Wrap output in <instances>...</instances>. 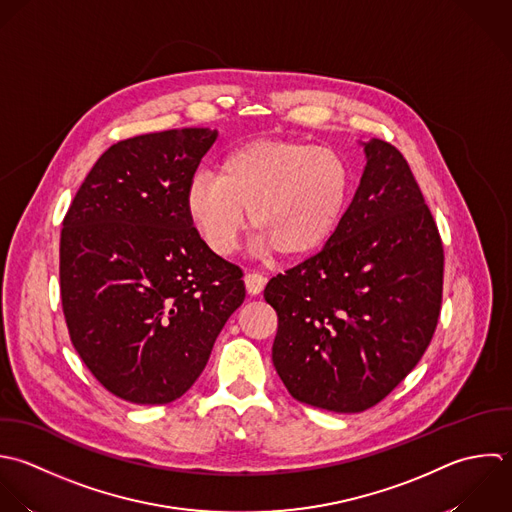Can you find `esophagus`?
I'll return each instance as SVG.
<instances>
[{
    "label": "esophagus",
    "instance_id": "obj_1",
    "mask_svg": "<svg viewBox=\"0 0 512 512\" xmlns=\"http://www.w3.org/2000/svg\"><path fill=\"white\" fill-rule=\"evenodd\" d=\"M243 281H245V289L249 295H259L267 283V279L261 273H247Z\"/></svg>",
    "mask_w": 512,
    "mask_h": 512
}]
</instances>
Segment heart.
<instances>
[{"label": "heart", "mask_w": 512, "mask_h": 512, "mask_svg": "<svg viewBox=\"0 0 512 512\" xmlns=\"http://www.w3.org/2000/svg\"><path fill=\"white\" fill-rule=\"evenodd\" d=\"M349 191V167L331 147L297 139H253L231 149L219 173L199 171L187 213L217 255H231L247 227L259 249L301 257L333 233Z\"/></svg>", "instance_id": "heart-1"}]
</instances>
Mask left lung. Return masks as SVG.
Listing matches in <instances>:
<instances>
[{"label": "left lung", "instance_id": "obj_1", "mask_svg": "<svg viewBox=\"0 0 512 512\" xmlns=\"http://www.w3.org/2000/svg\"><path fill=\"white\" fill-rule=\"evenodd\" d=\"M365 153L327 245L265 287L281 381L293 399L335 413L375 407L415 369L443 303V241L407 159L383 139Z\"/></svg>", "mask_w": 512, "mask_h": 512}]
</instances>
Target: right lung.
Wrapping results in <instances>:
<instances>
[{"label":"right lung","mask_w":512,"mask_h":512,"mask_svg":"<svg viewBox=\"0 0 512 512\" xmlns=\"http://www.w3.org/2000/svg\"><path fill=\"white\" fill-rule=\"evenodd\" d=\"M217 131L113 143L77 189L59 241L69 339L91 375L135 405L179 399L245 299L243 271L215 255L187 213V189Z\"/></svg>","instance_id":"1"}]
</instances>
